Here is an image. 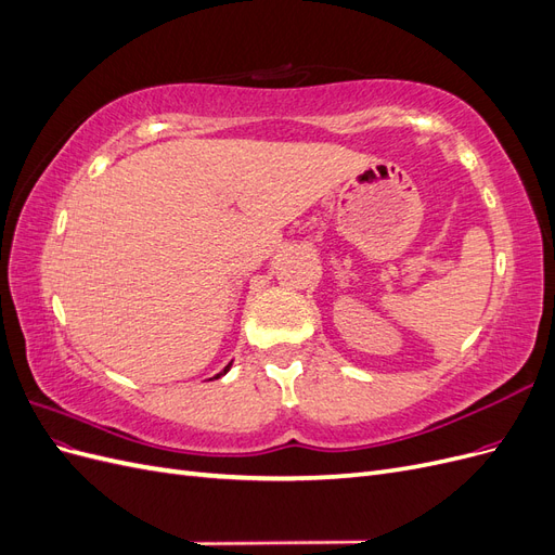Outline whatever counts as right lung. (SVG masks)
I'll return each instance as SVG.
<instances>
[{"label": "right lung", "mask_w": 555, "mask_h": 555, "mask_svg": "<svg viewBox=\"0 0 555 555\" xmlns=\"http://www.w3.org/2000/svg\"><path fill=\"white\" fill-rule=\"evenodd\" d=\"M227 371H229V365H227V367H224V373H227ZM224 373H220V375H224ZM220 375H217V377H220Z\"/></svg>", "instance_id": "obj_1"}]
</instances>
